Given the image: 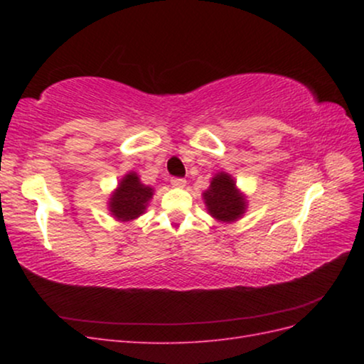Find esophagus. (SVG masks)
I'll return each mask as SVG.
<instances>
[{
    "mask_svg": "<svg viewBox=\"0 0 364 364\" xmlns=\"http://www.w3.org/2000/svg\"><path fill=\"white\" fill-rule=\"evenodd\" d=\"M170 183L174 186V188H183V186L186 185V181L182 178H171Z\"/></svg>",
    "mask_w": 364,
    "mask_h": 364,
    "instance_id": "esophagus-1",
    "label": "esophagus"
}]
</instances>
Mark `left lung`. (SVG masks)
Returning <instances> with one entry per match:
<instances>
[{
  "instance_id": "left-lung-1",
  "label": "left lung",
  "mask_w": 364,
  "mask_h": 364,
  "mask_svg": "<svg viewBox=\"0 0 364 364\" xmlns=\"http://www.w3.org/2000/svg\"><path fill=\"white\" fill-rule=\"evenodd\" d=\"M208 213L223 223H232L246 213L247 202L243 193L235 186L232 176L222 171L217 173L209 188L203 193Z\"/></svg>"
}]
</instances>
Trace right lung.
<instances>
[{"instance_id": "1", "label": "right lung", "mask_w": 364, "mask_h": 364, "mask_svg": "<svg viewBox=\"0 0 364 364\" xmlns=\"http://www.w3.org/2000/svg\"><path fill=\"white\" fill-rule=\"evenodd\" d=\"M153 191L155 190L151 186L141 183L135 171H130L119 181L117 190L109 199V211L121 222L135 220L144 214Z\"/></svg>"}]
</instances>
